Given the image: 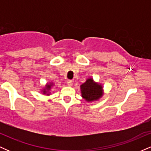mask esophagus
<instances>
[{
	"label": "esophagus",
	"mask_w": 151,
	"mask_h": 151,
	"mask_svg": "<svg viewBox=\"0 0 151 151\" xmlns=\"http://www.w3.org/2000/svg\"><path fill=\"white\" fill-rule=\"evenodd\" d=\"M67 85L70 86H72V85H73V81H72V80H68L67 81Z\"/></svg>",
	"instance_id": "esophagus-1"
}]
</instances>
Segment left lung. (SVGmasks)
I'll use <instances>...</instances> for the list:
<instances>
[{
	"instance_id": "8db88e82",
	"label": "left lung",
	"mask_w": 151,
	"mask_h": 151,
	"mask_svg": "<svg viewBox=\"0 0 151 151\" xmlns=\"http://www.w3.org/2000/svg\"><path fill=\"white\" fill-rule=\"evenodd\" d=\"M81 97L87 102L98 101L104 95L102 84L96 82L93 78H88L84 83L80 85Z\"/></svg>"
}]
</instances>
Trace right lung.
<instances>
[{
  "mask_svg": "<svg viewBox=\"0 0 151 151\" xmlns=\"http://www.w3.org/2000/svg\"><path fill=\"white\" fill-rule=\"evenodd\" d=\"M54 86V83L53 82H49L45 84V86H44V88H42L41 89V92H42L43 94L47 95V96H49V95L51 94V89L52 87Z\"/></svg>",
  "mask_w": 151,
  "mask_h": 151,
  "instance_id": "obj_1",
  "label": "right lung"
}]
</instances>
